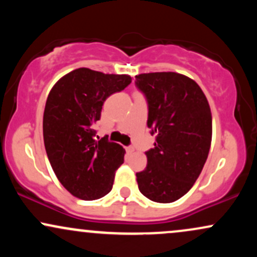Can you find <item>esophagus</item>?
I'll return each mask as SVG.
<instances>
[{
  "instance_id": "1",
  "label": "esophagus",
  "mask_w": 257,
  "mask_h": 257,
  "mask_svg": "<svg viewBox=\"0 0 257 257\" xmlns=\"http://www.w3.org/2000/svg\"><path fill=\"white\" fill-rule=\"evenodd\" d=\"M125 150H126V152H128V153H133L135 151V149L133 146H128Z\"/></svg>"
}]
</instances>
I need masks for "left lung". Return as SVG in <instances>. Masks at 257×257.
<instances>
[{"label":"left lung","mask_w":257,"mask_h":257,"mask_svg":"<svg viewBox=\"0 0 257 257\" xmlns=\"http://www.w3.org/2000/svg\"><path fill=\"white\" fill-rule=\"evenodd\" d=\"M135 79L147 101V126L156 135L145 170L137 173L139 190L153 202H175L191 190L208 158L210 107L199 85L180 73H141Z\"/></svg>","instance_id":"obj_1"}]
</instances>
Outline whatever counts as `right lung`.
Segmentation results:
<instances>
[{
    "label": "right lung",
    "instance_id": "add662e5",
    "mask_svg": "<svg viewBox=\"0 0 257 257\" xmlns=\"http://www.w3.org/2000/svg\"><path fill=\"white\" fill-rule=\"evenodd\" d=\"M132 77L105 75L81 67L52 88L43 113V140L51 166L61 185L83 200L99 199L112 190L114 172L125 151L104 137L96 140L94 125L104 101L128 87Z\"/></svg>",
    "mask_w": 257,
    "mask_h": 257
}]
</instances>
